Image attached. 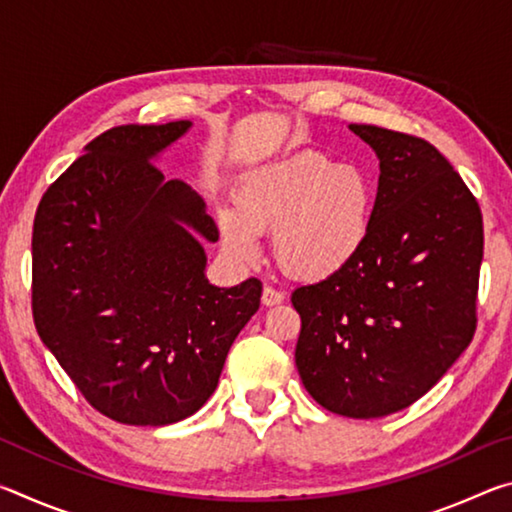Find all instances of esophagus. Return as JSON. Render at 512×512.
<instances>
[{"label": "esophagus", "mask_w": 512, "mask_h": 512, "mask_svg": "<svg viewBox=\"0 0 512 512\" xmlns=\"http://www.w3.org/2000/svg\"><path fill=\"white\" fill-rule=\"evenodd\" d=\"M262 302H264L266 307L280 305V302H284V293L277 291L275 287H271V284H266L264 291H262Z\"/></svg>", "instance_id": "obj_1"}]
</instances>
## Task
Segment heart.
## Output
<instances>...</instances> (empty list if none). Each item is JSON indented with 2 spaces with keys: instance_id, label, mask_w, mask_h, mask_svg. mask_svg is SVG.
Masks as SVG:
<instances>
[{
  "instance_id": "heart-1",
  "label": "heart",
  "mask_w": 512,
  "mask_h": 512,
  "mask_svg": "<svg viewBox=\"0 0 512 512\" xmlns=\"http://www.w3.org/2000/svg\"><path fill=\"white\" fill-rule=\"evenodd\" d=\"M375 194L366 173L318 151H300L241 178L235 210L216 214L221 244L232 257L257 255V232L273 230V255L302 282L343 273L370 235Z\"/></svg>"
}]
</instances>
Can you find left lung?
<instances>
[{"label":"left lung","instance_id":"1","mask_svg":"<svg viewBox=\"0 0 512 512\" xmlns=\"http://www.w3.org/2000/svg\"><path fill=\"white\" fill-rule=\"evenodd\" d=\"M379 158L370 235L343 273L293 291L296 366L327 411L370 420L436 386L470 345L483 216L436 146L350 124Z\"/></svg>","mask_w":512,"mask_h":512}]
</instances>
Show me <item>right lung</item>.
Masks as SVG:
<instances>
[{
    "instance_id": "obj_1",
    "label": "right lung",
    "mask_w": 512,
    "mask_h": 512,
    "mask_svg": "<svg viewBox=\"0 0 512 512\" xmlns=\"http://www.w3.org/2000/svg\"><path fill=\"white\" fill-rule=\"evenodd\" d=\"M192 121L128 124L85 146L33 221V323L94 409L137 427L210 400L262 282H207L196 235L219 239L203 198L153 158Z\"/></svg>"
}]
</instances>
